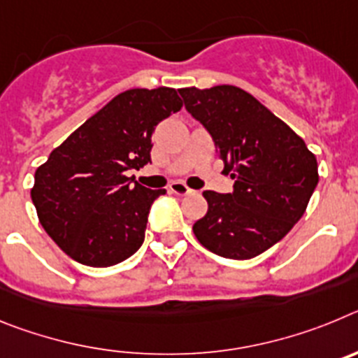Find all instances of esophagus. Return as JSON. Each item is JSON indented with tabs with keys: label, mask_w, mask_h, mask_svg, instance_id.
I'll return each mask as SVG.
<instances>
[{
	"label": "esophagus",
	"mask_w": 358,
	"mask_h": 358,
	"mask_svg": "<svg viewBox=\"0 0 358 358\" xmlns=\"http://www.w3.org/2000/svg\"><path fill=\"white\" fill-rule=\"evenodd\" d=\"M170 192L176 195H189L194 189H189L185 182H172V185H170Z\"/></svg>",
	"instance_id": "esophagus-1"
}]
</instances>
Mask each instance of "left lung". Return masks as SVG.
<instances>
[{
	"label": "left lung",
	"mask_w": 358,
	"mask_h": 358,
	"mask_svg": "<svg viewBox=\"0 0 358 358\" xmlns=\"http://www.w3.org/2000/svg\"><path fill=\"white\" fill-rule=\"evenodd\" d=\"M179 93L235 179L233 194H202L208 213L194 224L195 236L224 258H255L303 217L319 181L317 159L285 122L236 85Z\"/></svg>",
	"instance_id": "obj_1"
}]
</instances>
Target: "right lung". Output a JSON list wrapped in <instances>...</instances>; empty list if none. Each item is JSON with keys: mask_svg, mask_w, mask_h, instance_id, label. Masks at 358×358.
Returning <instances> with one entry per match:
<instances>
[{"mask_svg": "<svg viewBox=\"0 0 358 358\" xmlns=\"http://www.w3.org/2000/svg\"><path fill=\"white\" fill-rule=\"evenodd\" d=\"M181 107L172 87L123 91L36 170L39 222L69 258L110 267L141 248L152 202L166 189L145 188L125 172L150 161L152 132Z\"/></svg>", "mask_w": 358, "mask_h": 358, "instance_id": "right-lung-1", "label": "right lung"}]
</instances>
